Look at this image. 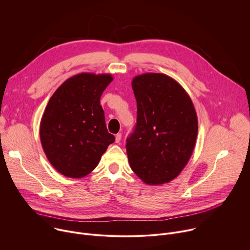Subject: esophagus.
<instances>
[{"instance_id": "34e87169", "label": "esophagus", "mask_w": 250, "mask_h": 250, "mask_svg": "<svg viewBox=\"0 0 250 250\" xmlns=\"http://www.w3.org/2000/svg\"><path fill=\"white\" fill-rule=\"evenodd\" d=\"M121 139H122V133L119 132V133L116 134V142H117V144H120Z\"/></svg>"}]
</instances>
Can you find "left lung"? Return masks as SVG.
I'll return each instance as SVG.
<instances>
[{
  "mask_svg": "<svg viewBox=\"0 0 250 250\" xmlns=\"http://www.w3.org/2000/svg\"><path fill=\"white\" fill-rule=\"evenodd\" d=\"M137 119L126 138L132 171L145 183L173 180L188 163L198 134L194 104L179 83L161 73L133 78Z\"/></svg>",
  "mask_w": 250,
  "mask_h": 250,
  "instance_id": "8db88e82",
  "label": "left lung"
}]
</instances>
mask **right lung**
I'll return each instance as SVG.
<instances>
[{"mask_svg":"<svg viewBox=\"0 0 250 250\" xmlns=\"http://www.w3.org/2000/svg\"><path fill=\"white\" fill-rule=\"evenodd\" d=\"M112 81L110 74L81 73L66 80L50 98L40 134L47 159L62 175H88L115 141L100 104L104 90Z\"/></svg>","mask_w":250,"mask_h":250,"instance_id":"obj_1","label":"right lung"}]
</instances>
